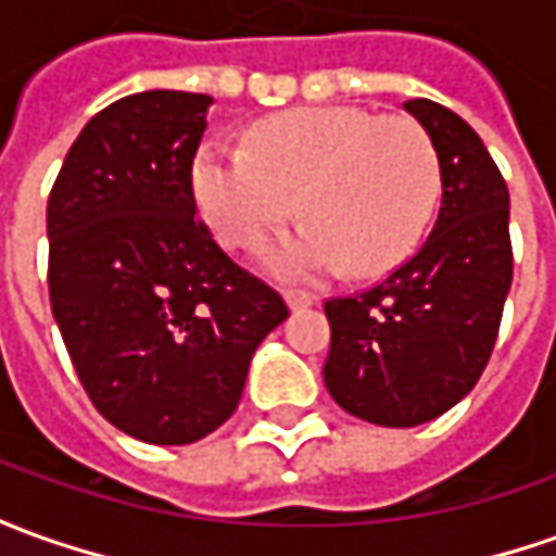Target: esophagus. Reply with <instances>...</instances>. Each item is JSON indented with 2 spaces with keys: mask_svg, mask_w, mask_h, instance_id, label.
I'll return each mask as SVG.
<instances>
[{
  "mask_svg": "<svg viewBox=\"0 0 556 556\" xmlns=\"http://www.w3.org/2000/svg\"><path fill=\"white\" fill-rule=\"evenodd\" d=\"M312 303H318L315 293H306V290H288V306L290 309H306Z\"/></svg>",
  "mask_w": 556,
  "mask_h": 556,
  "instance_id": "esophagus-1",
  "label": "esophagus"
}]
</instances>
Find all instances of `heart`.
<instances>
[{"mask_svg": "<svg viewBox=\"0 0 556 556\" xmlns=\"http://www.w3.org/2000/svg\"><path fill=\"white\" fill-rule=\"evenodd\" d=\"M194 201L228 247L253 250L296 213L306 225L275 250L290 278L346 266L380 275L415 253L439 201V151L412 117L365 108H300L253 126L247 151L206 144Z\"/></svg>", "mask_w": 556, "mask_h": 556, "instance_id": "b5f03b06", "label": "heart"}]
</instances>
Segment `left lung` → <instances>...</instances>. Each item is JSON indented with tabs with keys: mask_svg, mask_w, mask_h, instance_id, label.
<instances>
[{
	"mask_svg": "<svg viewBox=\"0 0 556 556\" xmlns=\"http://www.w3.org/2000/svg\"><path fill=\"white\" fill-rule=\"evenodd\" d=\"M405 111L439 151L433 231L380 285L325 303L328 393L380 427L427 424L477 387L514 278L510 194L482 139L430 98L405 101Z\"/></svg>",
	"mask_w": 556,
	"mask_h": 556,
	"instance_id": "left-lung-1",
	"label": "left lung"
}]
</instances>
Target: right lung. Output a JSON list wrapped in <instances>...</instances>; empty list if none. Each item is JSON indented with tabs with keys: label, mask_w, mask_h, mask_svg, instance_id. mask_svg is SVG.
Returning <instances> with one entry per match:
<instances>
[{
	"label": "right lung",
	"mask_w": 556,
	"mask_h": 556,
	"mask_svg": "<svg viewBox=\"0 0 556 556\" xmlns=\"http://www.w3.org/2000/svg\"><path fill=\"white\" fill-rule=\"evenodd\" d=\"M213 98L139 92L98 111L49 194V296L98 415L188 445L235 415L288 303L198 219L191 166Z\"/></svg>",
	"instance_id": "right-lung-1"
}]
</instances>
